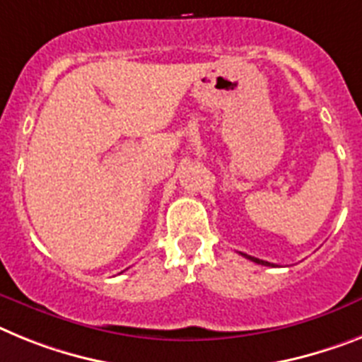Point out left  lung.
Instances as JSON below:
<instances>
[{"label": "left lung", "instance_id": "obj_1", "mask_svg": "<svg viewBox=\"0 0 362 362\" xmlns=\"http://www.w3.org/2000/svg\"><path fill=\"white\" fill-rule=\"evenodd\" d=\"M243 256L247 257V259L254 261V263H259V265H265V267H270L272 263H269V261H263V259H257V257H252V256H247V254H243Z\"/></svg>", "mask_w": 362, "mask_h": 362}]
</instances>
